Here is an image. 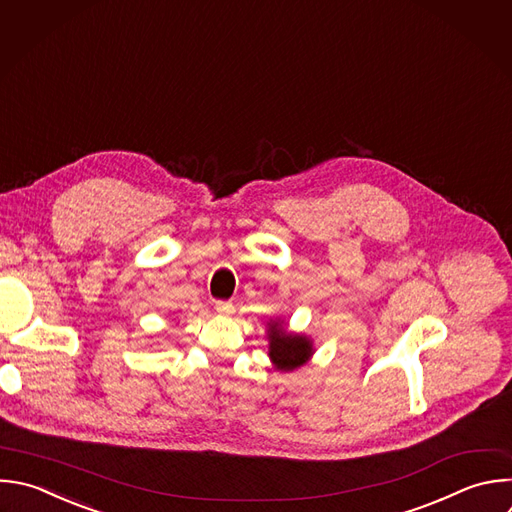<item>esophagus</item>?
<instances>
[{"mask_svg":"<svg viewBox=\"0 0 512 512\" xmlns=\"http://www.w3.org/2000/svg\"><path fill=\"white\" fill-rule=\"evenodd\" d=\"M215 309H217V313H221V315H233V313H235V305H233L231 301H217V303H215Z\"/></svg>","mask_w":512,"mask_h":512,"instance_id":"obj_1","label":"esophagus"}]
</instances>
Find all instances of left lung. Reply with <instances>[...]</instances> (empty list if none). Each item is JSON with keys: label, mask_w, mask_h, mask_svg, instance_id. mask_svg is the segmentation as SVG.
I'll use <instances>...</instances> for the list:
<instances>
[{"label": "left lung", "mask_w": 512, "mask_h": 512, "mask_svg": "<svg viewBox=\"0 0 512 512\" xmlns=\"http://www.w3.org/2000/svg\"><path fill=\"white\" fill-rule=\"evenodd\" d=\"M269 360L277 372H293L305 366L313 354V339L305 333L287 331V323L277 317L267 321Z\"/></svg>", "instance_id": "1"}]
</instances>
